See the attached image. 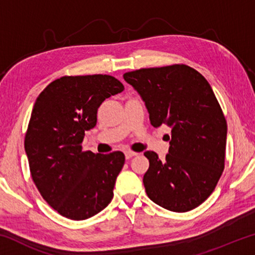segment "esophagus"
Instances as JSON below:
<instances>
[{
  "label": "esophagus",
  "mask_w": 255,
  "mask_h": 255,
  "mask_svg": "<svg viewBox=\"0 0 255 255\" xmlns=\"http://www.w3.org/2000/svg\"><path fill=\"white\" fill-rule=\"evenodd\" d=\"M137 154H138V153L131 152V150H126V152H125V156H126L127 159H129V158H131L132 156H136Z\"/></svg>",
  "instance_id": "obj_1"
}]
</instances>
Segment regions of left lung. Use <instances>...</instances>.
Listing matches in <instances>:
<instances>
[{"label":"left lung","instance_id":"1","mask_svg":"<svg viewBox=\"0 0 255 255\" xmlns=\"http://www.w3.org/2000/svg\"><path fill=\"white\" fill-rule=\"evenodd\" d=\"M124 79L144 101L150 125L171 128L165 159L144 153L148 198L175 213L196 208L214 191L225 163L227 124L210 84L187 65L141 68Z\"/></svg>","mask_w":255,"mask_h":255}]
</instances>
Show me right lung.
Segmentation results:
<instances>
[{"label":"right lung","instance_id":"add662e5","mask_svg":"<svg viewBox=\"0 0 255 255\" xmlns=\"http://www.w3.org/2000/svg\"><path fill=\"white\" fill-rule=\"evenodd\" d=\"M124 90L110 75L64 76L34 102L24 139L30 172L42 198L64 217L88 219L114 197L124 153L83 152L81 144L97 125L101 103Z\"/></svg>","mask_w":255,"mask_h":255}]
</instances>
